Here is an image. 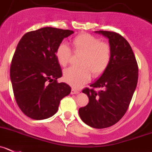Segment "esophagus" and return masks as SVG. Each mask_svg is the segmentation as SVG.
<instances>
[{"instance_id": "34e87169", "label": "esophagus", "mask_w": 152, "mask_h": 152, "mask_svg": "<svg viewBox=\"0 0 152 152\" xmlns=\"http://www.w3.org/2000/svg\"><path fill=\"white\" fill-rule=\"evenodd\" d=\"M79 90H77V89H75V88H72L71 94H79Z\"/></svg>"}]
</instances>
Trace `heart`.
<instances>
[{
    "mask_svg": "<svg viewBox=\"0 0 152 152\" xmlns=\"http://www.w3.org/2000/svg\"><path fill=\"white\" fill-rule=\"evenodd\" d=\"M71 44L76 52L83 53L79 65L81 67H69L64 72L66 83L73 87H80L90 80L91 72L94 76H100L110 65L112 49L107 42L89 34L83 33L74 37ZM71 51L67 44L61 42L55 51V57L59 64L65 66L68 64Z\"/></svg>",
    "mask_w": 152,
    "mask_h": 152,
    "instance_id": "b5f03b06",
    "label": "heart"
}]
</instances>
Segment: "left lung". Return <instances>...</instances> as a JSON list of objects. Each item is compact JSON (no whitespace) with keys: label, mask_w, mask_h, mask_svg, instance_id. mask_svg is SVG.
Returning <instances> with one entry per match:
<instances>
[{"label":"left lung","mask_w":152,"mask_h":152,"mask_svg":"<svg viewBox=\"0 0 152 152\" xmlns=\"http://www.w3.org/2000/svg\"><path fill=\"white\" fill-rule=\"evenodd\" d=\"M95 33L109 39L111 61L100 77L90 85L92 88L83 91L89 102L79 108V114L87 125L102 129L117 123L125 114L137 88L139 69L134 52L121 35L106 31ZM95 87L101 90L95 92Z\"/></svg>","instance_id":"8db88e82"}]
</instances>
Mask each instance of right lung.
Instances as JSON below:
<instances>
[{
  "label": "right lung",
  "mask_w": 152,
  "mask_h": 152,
  "mask_svg": "<svg viewBox=\"0 0 152 152\" xmlns=\"http://www.w3.org/2000/svg\"><path fill=\"white\" fill-rule=\"evenodd\" d=\"M69 30L46 27L25 34L15 49L10 66V80L15 101L31 118H50L71 88L57 79L62 76L55 51Z\"/></svg>",
  "instance_id": "right-lung-1"
}]
</instances>
